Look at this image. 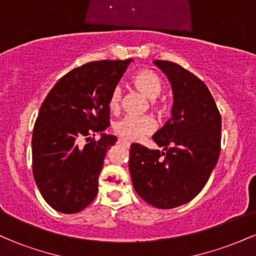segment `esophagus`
<instances>
[{
  "label": "esophagus",
  "instance_id": "esophagus-1",
  "mask_svg": "<svg viewBox=\"0 0 256 256\" xmlns=\"http://www.w3.org/2000/svg\"><path fill=\"white\" fill-rule=\"evenodd\" d=\"M119 143H122V144H125L126 146H130V142H128V140H119Z\"/></svg>",
  "mask_w": 256,
  "mask_h": 256
}]
</instances>
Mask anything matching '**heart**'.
<instances>
[{"mask_svg": "<svg viewBox=\"0 0 256 256\" xmlns=\"http://www.w3.org/2000/svg\"><path fill=\"white\" fill-rule=\"evenodd\" d=\"M132 83L146 98H156L161 92V82L154 72L142 70L132 78ZM122 102V89L114 88L108 98V107L110 110H119ZM156 128V122L152 116H124L114 124V131L120 137L128 140H140L150 134Z\"/></svg>", "mask_w": 256, "mask_h": 256, "instance_id": "heart-1", "label": "heart"}]
</instances>
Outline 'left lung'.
Masks as SVG:
<instances>
[{
  "label": "left lung",
  "instance_id": "left-lung-1",
  "mask_svg": "<svg viewBox=\"0 0 256 256\" xmlns=\"http://www.w3.org/2000/svg\"><path fill=\"white\" fill-rule=\"evenodd\" d=\"M172 88L171 119L152 136L164 150L130 149L132 184L149 204L162 210L192 201L218 162L222 118L202 80L170 61L155 60Z\"/></svg>",
  "mask_w": 256,
  "mask_h": 256
}]
</instances>
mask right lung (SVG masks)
<instances>
[{
    "instance_id": "add662e5",
    "label": "right lung",
    "mask_w": 256,
    "mask_h": 256,
    "mask_svg": "<svg viewBox=\"0 0 256 256\" xmlns=\"http://www.w3.org/2000/svg\"><path fill=\"white\" fill-rule=\"evenodd\" d=\"M134 58L94 61L64 74L40 106L32 134V167L38 189L58 212L72 214L98 194V174L118 138L110 126L108 98ZM100 134V140L90 134ZM87 137L88 143L80 146Z\"/></svg>"
}]
</instances>
